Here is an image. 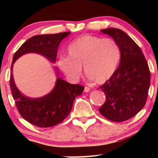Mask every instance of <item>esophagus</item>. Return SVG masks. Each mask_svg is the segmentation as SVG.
<instances>
[{"mask_svg":"<svg viewBox=\"0 0 158 158\" xmlns=\"http://www.w3.org/2000/svg\"><path fill=\"white\" fill-rule=\"evenodd\" d=\"M90 90V88H89V87H85V89H84V91L85 92V93H88V92H89Z\"/></svg>","mask_w":158,"mask_h":158,"instance_id":"34e87169","label":"esophagus"}]
</instances>
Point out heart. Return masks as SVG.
Masks as SVG:
<instances>
[{
    "label": "heart",
    "mask_w": 158,
    "mask_h": 158,
    "mask_svg": "<svg viewBox=\"0 0 158 158\" xmlns=\"http://www.w3.org/2000/svg\"><path fill=\"white\" fill-rule=\"evenodd\" d=\"M68 50V56L61 57L58 65L72 81L79 79L83 67L88 79L105 82L115 73L121 58L119 45L110 38L82 35L72 41Z\"/></svg>",
    "instance_id": "1"
}]
</instances>
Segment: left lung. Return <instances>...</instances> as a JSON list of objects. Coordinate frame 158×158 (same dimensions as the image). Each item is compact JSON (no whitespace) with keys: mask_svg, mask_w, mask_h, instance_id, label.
<instances>
[{"mask_svg":"<svg viewBox=\"0 0 158 158\" xmlns=\"http://www.w3.org/2000/svg\"><path fill=\"white\" fill-rule=\"evenodd\" d=\"M119 45L121 58L118 68L99 87L106 102L99 108L106 118L114 122L131 119L144 107L150 86V70L142 50L134 40L117 28L101 30Z\"/></svg>","mask_w":158,"mask_h":158,"instance_id":"1","label":"left lung"}]
</instances>
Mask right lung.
<instances>
[{"mask_svg":"<svg viewBox=\"0 0 158 158\" xmlns=\"http://www.w3.org/2000/svg\"><path fill=\"white\" fill-rule=\"evenodd\" d=\"M70 33V32H64L37 35L27 40L14 54L11 71L15 61L23 54L29 52L41 54L51 62H55L61 41ZM10 85L12 95L21 117L39 128L52 127L62 122L70 114L75 98L80 96L85 88L81 85L70 84L58 77L55 87L50 94L40 98H29L23 96L16 88L12 73L10 75Z\"/></svg>","mask_w":158,"mask_h":158,"instance_id":"right-lung-1","label":"right lung"}]
</instances>
